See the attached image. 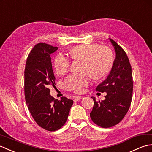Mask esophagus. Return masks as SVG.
<instances>
[{
  "label": "esophagus",
  "instance_id": "1",
  "mask_svg": "<svg viewBox=\"0 0 152 152\" xmlns=\"http://www.w3.org/2000/svg\"><path fill=\"white\" fill-rule=\"evenodd\" d=\"M82 98H83L82 96H77L75 97V98H74V101H75V102H77V101H79V100H80V99H82Z\"/></svg>",
  "mask_w": 152,
  "mask_h": 152
}]
</instances>
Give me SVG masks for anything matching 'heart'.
Instances as JSON below:
<instances>
[{
  "label": "heart",
  "mask_w": 152,
  "mask_h": 152,
  "mask_svg": "<svg viewBox=\"0 0 152 152\" xmlns=\"http://www.w3.org/2000/svg\"><path fill=\"white\" fill-rule=\"evenodd\" d=\"M69 54L73 59L85 60L83 70L88 71L94 79H101L106 76L113 64V55L111 50L104 47L101 48L97 44L75 46L70 49ZM54 66L57 74L63 75L69 69L70 60L64 55L59 54L54 60ZM88 83L86 74H73L65 79L64 86L70 91L80 92Z\"/></svg>",
  "instance_id": "b5f03b06"
}]
</instances>
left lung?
I'll list each match as a JSON object with an SVG mask.
<instances>
[{
	"instance_id": "obj_1",
	"label": "left lung",
	"mask_w": 152,
	"mask_h": 152,
	"mask_svg": "<svg viewBox=\"0 0 152 152\" xmlns=\"http://www.w3.org/2000/svg\"><path fill=\"white\" fill-rule=\"evenodd\" d=\"M115 50L116 57L107 79L97 86L96 91L106 92L104 99L96 102L90 113L93 122L102 127H110L118 124L129 110L133 95L131 66L124 49L109 38Z\"/></svg>"
}]
</instances>
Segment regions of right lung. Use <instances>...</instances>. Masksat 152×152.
<instances>
[{
	"label": "right lung",
	"mask_w": 152,
	"mask_h": 152,
	"mask_svg": "<svg viewBox=\"0 0 152 152\" xmlns=\"http://www.w3.org/2000/svg\"><path fill=\"white\" fill-rule=\"evenodd\" d=\"M58 49L46 43L36 44L30 53L25 69V96L34 120L43 129L54 131L61 128L68 117L73 101L50 95L49 85H55L50 55Z\"/></svg>",
	"instance_id": "add662e5"
}]
</instances>
